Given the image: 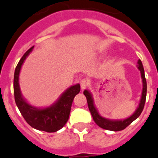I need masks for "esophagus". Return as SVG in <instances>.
<instances>
[{
	"instance_id": "1",
	"label": "esophagus",
	"mask_w": 158,
	"mask_h": 158,
	"mask_svg": "<svg viewBox=\"0 0 158 158\" xmlns=\"http://www.w3.org/2000/svg\"><path fill=\"white\" fill-rule=\"evenodd\" d=\"M89 85V80L87 79H83L80 81V86L82 90H84L85 88H87Z\"/></svg>"
}]
</instances>
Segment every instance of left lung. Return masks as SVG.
<instances>
[{"mask_svg": "<svg viewBox=\"0 0 158 158\" xmlns=\"http://www.w3.org/2000/svg\"><path fill=\"white\" fill-rule=\"evenodd\" d=\"M138 64V68L139 69L140 72H141V75H142L143 88H142V98H141V100H140L139 106H138V109L136 110V111L134 112L130 117L124 119V120H110V119L102 117L98 114V110H97V109L94 106V100H93L91 94L87 90H85L83 91V94H84V95L87 98L89 110H90V114L92 115L94 123L98 125V127H101V128L105 129V130H111V131H120V130H123L125 128H127L130 123H133L135 119L138 118L140 116V114H142V110L144 109V106H145V98H146L147 84H146V80H145V71H144L143 65H142V61L139 60Z\"/></svg>", "mask_w": 158, "mask_h": 158, "instance_id": "1", "label": "left lung"}]
</instances>
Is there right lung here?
<instances>
[{
	"label": "right lung",
	"instance_id": "right-lung-1",
	"mask_svg": "<svg viewBox=\"0 0 158 158\" xmlns=\"http://www.w3.org/2000/svg\"><path fill=\"white\" fill-rule=\"evenodd\" d=\"M33 48L34 46H32L24 53L15 69L13 79L15 102L22 116L32 128L48 133L56 132L64 127L68 122L71 104L75 96L80 91V85L78 83L67 89L65 92L60 96L58 101L49 107L40 109L28 104L22 97L20 92L19 75L22 64Z\"/></svg>",
	"mask_w": 158,
	"mask_h": 158
}]
</instances>
